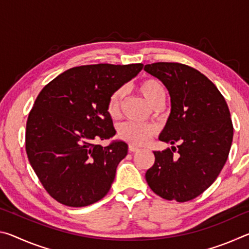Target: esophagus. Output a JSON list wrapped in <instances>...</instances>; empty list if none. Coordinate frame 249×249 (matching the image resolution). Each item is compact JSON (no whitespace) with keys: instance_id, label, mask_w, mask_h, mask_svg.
<instances>
[{"instance_id":"esophagus-1","label":"esophagus","mask_w":249,"mask_h":249,"mask_svg":"<svg viewBox=\"0 0 249 249\" xmlns=\"http://www.w3.org/2000/svg\"><path fill=\"white\" fill-rule=\"evenodd\" d=\"M128 150L130 151V153H135V151L140 150V148H138V147H136V146H134V145H129L128 146Z\"/></svg>"}]
</instances>
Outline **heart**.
Segmentation results:
<instances>
[{"label": "heart", "instance_id": "b5f03b06", "mask_svg": "<svg viewBox=\"0 0 249 249\" xmlns=\"http://www.w3.org/2000/svg\"><path fill=\"white\" fill-rule=\"evenodd\" d=\"M137 90L154 108L161 107L166 102V88L157 79L148 78L142 80L137 86ZM124 95L125 91L123 88H121V89L113 92L108 98L107 108L108 115L112 119H116L120 116ZM156 132H157V129L154 125L132 123V122L121 124L117 128V135L121 140L133 145H144L153 135L156 134Z\"/></svg>", "mask_w": 249, "mask_h": 249}]
</instances>
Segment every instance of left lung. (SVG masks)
<instances>
[{
  "label": "left lung",
  "instance_id": "obj_1",
  "mask_svg": "<svg viewBox=\"0 0 249 249\" xmlns=\"http://www.w3.org/2000/svg\"><path fill=\"white\" fill-rule=\"evenodd\" d=\"M144 70L169 91L171 112L159 141L172 145L154 151L146 181L162 199L190 201L215 181L229 157L233 142L229 107L215 84L187 65L155 62Z\"/></svg>",
  "mask_w": 249,
  "mask_h": 249
}]
</instances>
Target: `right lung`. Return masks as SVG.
<instances>
[{"label": "right lung", "instance_id": "add662e5", "mask_svg": "<svg viewBox=\"0 0 249 249\" xmlns=\"http://www.w3.org/2000/svg\"><path fill=\"white\" fill-rule=\"evenodd\" d=\"M142 67H74L50 81L37 96L27 119L26 153L46 191L59 203L81 208L109 191L128 146L117 141L102 147L95 142L116 134L107 108L108 98Z\"/></svg>", "mask_w": 249, "mask_h": 249}]
</instances>
